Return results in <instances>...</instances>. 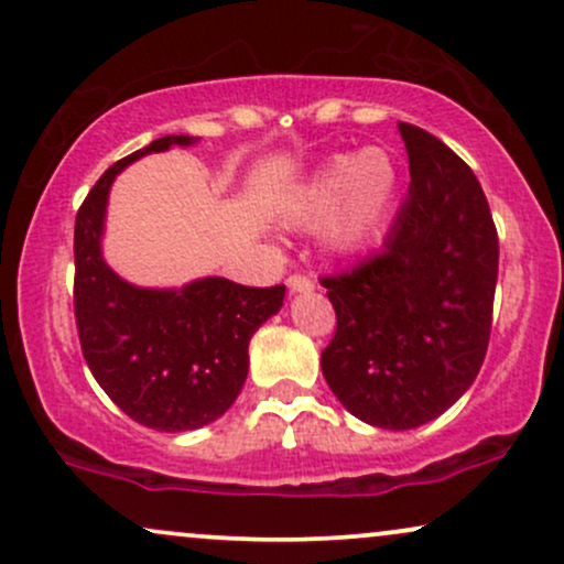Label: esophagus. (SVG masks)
<instances>
[{
	"instance_id": "34e87169",
	"label": "esophagus",
	"mask_w": 564,
	"mask_h": 564,
	"mask_svg": "<svg viewBox=\"0 0 564 564\" xmlns=\"http://www.w3.org/2000/svg\"><path fill=\"white\" fill-rule=\"evenodd\" d=\"M289 291L291 294H302V291H313L315 289V283H313V278H307V275H302V273H294V275H289Z\"/></svg>"
}]
</instances>
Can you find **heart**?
I'll return each instance as SVG.
<instances>
[{"label": "heart", "mask_w": 564, "mask_h": 564, "mask_svg": "<svg viewBox=\"0 0 564 564\" xmlns=\"http://www.w3.org/2000/svg\"><path fill=\"white\" fill-rule=\"evenodd\" d=\"M398 164L381 148L336 153L291 193L283 206L289 228L321 225V241L334 254H352L390 223L398 200Z\"/></svg>", "instance_id": "heart-1"}]
</instances>
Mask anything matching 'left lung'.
Listing matches in <instances>:
<instances>
[{"label":"left lung","instance_id":"1","mask_svg":"<svg viewBox=\"0 0 564 564\" xmlns=\"http://www.w3.org/2000/svg\"><path fill=\"white\" fill-rule=\"evenodd\" d=\"M411 191L384 251L323 278L336 334L321 355L341 405L379 430H416L469 390L494 321L498 236L475 172L400 121Z\"/></svg>","mask_w":564,"mask_h":564}]
</instances>
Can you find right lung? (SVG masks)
Instances as JSON below:
<instances>
[{"label":"right lung","mask_w":564,"mask_h":564,"mask_svg":"<svg viewBox=\"0 0 564 564\" xmlns=\"http://www.w3.org/2000/svg\"><path fill=\"white\" fill-rule=\"evenodd\" d=\"M166 134L116 161L84 198L74 228V310L84 360L129 419L159 432L200 430L236 403L249 373V341L283 307L286 286L254 289L198 278L183 289L124 281L102 257L116 174L148 153L196 145Z\"/></svg>","instance_id":"obj_1"}]
</instances>
